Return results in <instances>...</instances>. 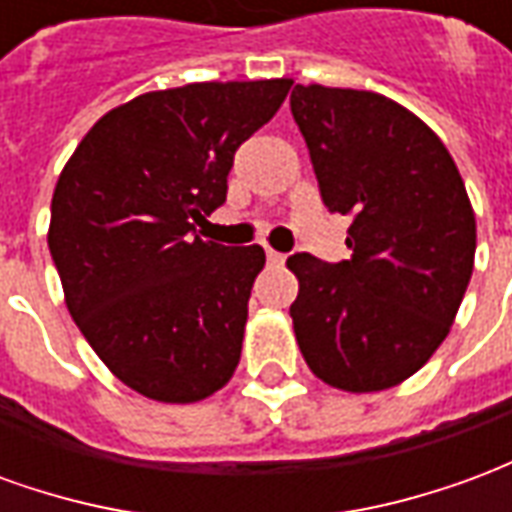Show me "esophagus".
<instances>
[{"label":"esophagus","instance_id":"34e87169","mask_svg":"<svg viewBox=\"0 0 512 512\" xmlns=\"http://www.w3.org/2000/svg\"><path fill=\"white\" fill-rule=\"evenodd\" d=\"M266 257H268V263H274V266L285 263V255H282V252H274V249H266Z\"/></svg>","mask_w":512,"mask_h":512}]
</instances>
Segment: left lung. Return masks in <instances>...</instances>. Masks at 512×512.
<instances>
[{
  "mask_svg": "<svg viewBox=\"0 0 512 512\" xmlns=\"http://www.w3.org/2000/svg\"><path fill=\"white\" fill-rule=\"evenodd\" d=\"M290 112L326 208L354 219L351 260L288 257L293 332L323 384L381 392L450 334L474 268L472 202L444 142L386 95L296 84Z\"/></svg>",
  "mask_w": 512,
  "mask_h": 512,
  "instance_id": "obj_1",
  "label": "left lung"
}]
</instances>
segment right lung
I'll return each mask as SVG.
<instances>
[{
  "label": "right lung",
  "instance_id": "right-lung-1",
  "mask_svg": "<svg viewBox=\"0 0 512 512\" xmlns=\"http://www.w3.org/2000/svg\"><path fill=\"white\" fill-rule=\"evenodd\" d=\"M293 79L197 82L136 95L60 172L49 249L71 318L126 386L197 403L233 378L263 246L194 235L227 200L233 156Z\"/></svg>",
  "mask_w": 512,
  "mask_h": 512
}]
</instances>
